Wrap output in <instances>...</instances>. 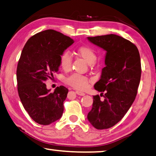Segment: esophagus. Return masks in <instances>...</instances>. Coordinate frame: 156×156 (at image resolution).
<instances>
[{
  "mask_svg": "<svg viewBox=\"0 0 156 156\" xmlns=\"http://www.w3.org/2000/svg\"><path fill=\"white\" fill-rule=\"evenodd\" d=\"M76 93L77 95H80V96H83V95H85V93H83V92H80V91L77 90V91H76Z\"/></svg>",
  "mask_w": 156,
  "mask_h": 156,
  "instance_id": "1",
  "label": "esophagus"
}]
</instances>
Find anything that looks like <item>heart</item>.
<instances>
[{"mask_svg":"<svg viewBox=\"0 0 156 156\" xmlns=\"http://www.w3.org/2000/svg\"><path fill=\"white\" fill-rule=\"evenodd\" d=\"M79 55L89 64L93 63L96 61L97 55L93 48L88 45H81L77 49ZM60 66L63 70H68L70 68L72 63V58L68 51H64L61 53L59 58ZM66 83L73 88L83 90L88 86V78L78 73H72L66 78Z\"/></svg>","mask_w":156,"mask_h":156,"instance_id":"heart-1","label":"heart"}]
</instances>
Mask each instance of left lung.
Masks as SVG:
<instances>
[{
	"label": "left lung",
	"instance_id": "obj_1",
	"mask_svg": "<svg viewBox=\"0 0 156 156\" xmlns=\"http://www.w3.org/2000/svg\"><path fill=\"white\" fill-rule=\"evenodd\" d=\"M88 39L106 51L105 67L102 69L101 79L94 85L104 99L93 95L88 119L96 129H107L124 117L135 101L141 76L140 54L136 45L117 35Z\"/></svg>",
	"mask_w": 156,
	"mask_h": 156
}]
</instances>
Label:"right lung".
<instances>
[{
  "label": "right lung",
  "mask_w": 156,
  "mask_h": 156,
  "mask_svg": "<svg viewBox=\"0 0 156 156\" xmlns=\"http://www.w3.org/2000/svg\"><path fill=\"white\" fill-rule=\"evenodd\" d=\"M73 43L49 29L30 37L23 48L16 70L18 95L30 117L41 125H49L63 115L68 88L61 86L50 93L45 82L58 71L60 55Z\"/></svg>",
  "instance_id": "1"
}]
</instances>
